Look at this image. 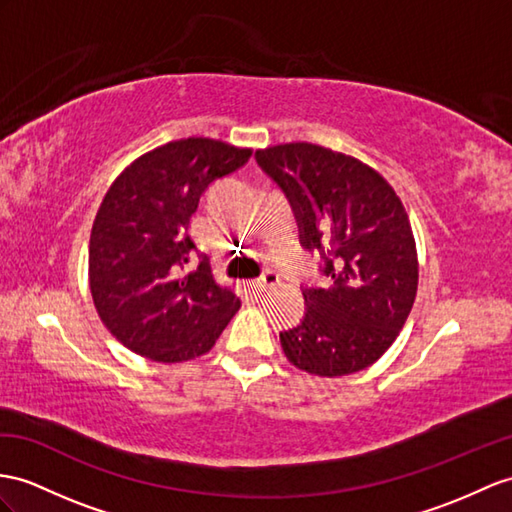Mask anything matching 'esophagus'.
I'll return each instance as SVG.
<instances>
[{
	"mask_svg": "<svg viewBox=\"0 0 512 512\" xmlns=\"http://www.w3.org/2000/svg\"><path fill=\"white\" fill-rule=\"evenodd\" d=\"M276 284H280V276H278L276 271H267V273H263V276H260L258 280L252 282V286H254V289H256L258 293H263V291L271 289V286H276Z\"/></svg>",
	"mask_w": 512,
	"mask_h": 512,
	"instance_id": "34e87169",
	"label": "esophagus"
}]
</instances>
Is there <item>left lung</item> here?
<instances>
[{
	"label": "left lung",
	"instance_id": "left-lung-1",
	"mask_svg": "<svg viewBox=\"0 0 512 512\" xmlns=\"http://www.w3.org/2000/svg\"><path fill=\"white\" fill-rule=\"evenodd\" d=\"M284 191L299 241L323 258L326 289L304 286L306 315L280 332L286 358L321 378L365 369L389 350L415 304V236L393 186L358 158L313 143L258 149Z\"/></svg>",
	"mask_w": 512,
	"mask_h": 512
}]
</instances>
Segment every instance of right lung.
Segmentation results:
<instances>
[{
	"label": "right lung",
	"mask_w": 512,
	"mask_h": 512,
	"mask_svg": "<svg viewBox=\"0 0 512 512\" xmlns=\"http://www.w3.org/2000/svg\"><path fill=\"white\" fill-rule=\"evenodd\" d=\"M249 156L247 147L191 136L136 158L110 184L91 230L89 284L99 319L134 354L193 360L213 350L241 308L189 228L202 193Z\"/></svg>",
	"instance_id": "right-lung-1"
}]
</instances>
